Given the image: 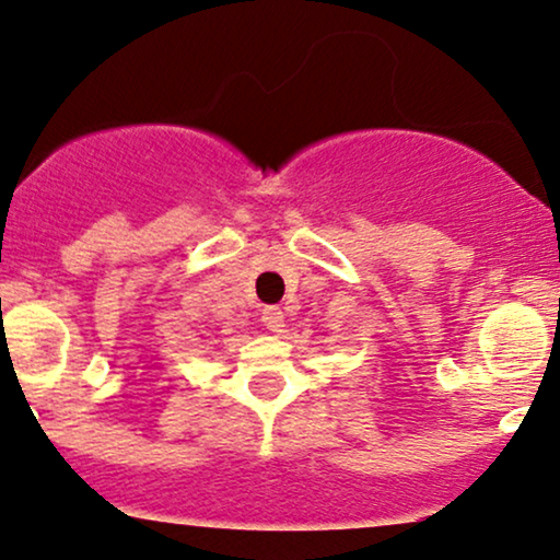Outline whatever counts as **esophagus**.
Returning <instances> with one entry per match:
<instances>
[{
	"mask_svg": "<svg viewBox=\"0 0 560 560\" xmlns=\"http://www.w3.org/2000/svg\"><path fill=\"white\" fill-rule=\"evenodd\" d=\"M262 326L268 328V331H284V313H281V307L276 305H268L262 310Z\"/></svg>",
	"mask_w": 560,
	"mask_h": 560,
	"instance_id": "34e87169",
	"label": "esophagus"
}]
</instances>
